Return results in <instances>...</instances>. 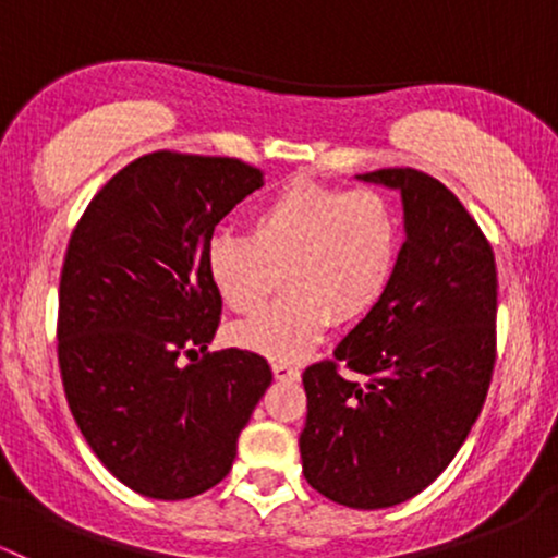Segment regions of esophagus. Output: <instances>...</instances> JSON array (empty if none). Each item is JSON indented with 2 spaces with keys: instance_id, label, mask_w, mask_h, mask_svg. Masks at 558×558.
I'll list each match as a JSON object with an SVG mask.
<instances>
[{
  "instance_id": "obj_1",
  "label": "esophagus",
  "mask_w": 558,
  "mask_h": 558,
  "mask_svg": "<svg viewBox=\"0 0 558 558\" xmlns=\"http://www.w3.org/2000/svg\"><path fill=\"white\" fill-rule=\"evenodd\" d=\"M272 373L278 380H299L301 377L296 364H288V362H272Z\"/></svg>"
}]
</instances>
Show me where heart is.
Masks as SVG:
<instances>
[{
	"mask_svg": "<svg viewBox=\"0 0 558 558\" xmlns=\"http://www.w3.org/2000/svg\"><path fill=\"white\" fill-rule=\"evenodd\" d=\"M399 215L375 189L291 181L254 209L248 235L220 230L207 243V272L228 310L252 315L280 272L288 291L235 325L230 338L270 360H299L332 323L367 315L393 278Z\"/></svg>",
	"mask_w": 558,
	"mask_h": 558,
	"instance_id": "1",
	"label": "heart"
}]
</instances>
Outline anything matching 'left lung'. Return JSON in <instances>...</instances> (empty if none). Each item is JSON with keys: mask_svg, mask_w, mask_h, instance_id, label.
I'll use <instances>...</instances> for the list:
<instances>
[{"mask_svg": "<svg viewBox=\"0 0 558 558\" xmlns=\"http://www.w3.org/2000/svg\"><path fill=\"white\" fill-rule=\"evenodd\" d=\"M360 178L401 191L407 241L336 360L301 375L299 448L306 483L325 498L386 509L425 490L480 417L496 364L498 275L488 239L444 183L412 168Z\"/></svg>", "mask_w": 558, "mask_h": 558, "instance_id": "1", "label": "left lung"}]
</instances>
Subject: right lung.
Here are the masks:
<instances>
[{
    "label": "right lung",
    "mask_w": 558,
    "mask_h": 558,
    "mask_svg": "<svg viewBox=\"0 0 558 558\" xmlns=\"http://www.w3.org/2000/svg\"><path fill=\"white\" fill-rule=\"evenodd\" d=\"M259 185L241 159L151 151L107 181L70 235L62 386L99 462L141 496L178 501L220 483L272 383L254 351H207L222 312L207 243Z\"/></svg>",
    "instance_id": "add662e5"
}]
</instances>
